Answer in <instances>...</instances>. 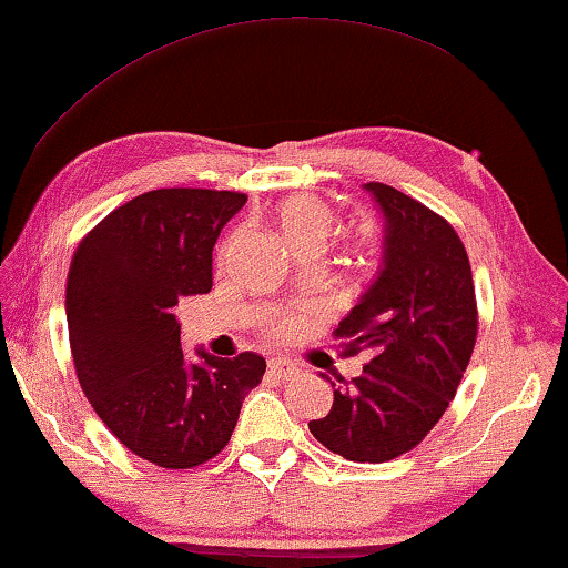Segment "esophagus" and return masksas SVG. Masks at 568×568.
I'll return each instance as SVG.
<instances>
[{"mask_svg": "<svg viewBox=\"0 0 568 568\" xmlns=\"http://www.w3.org/2000/svg\"><path fill=\"white\" fill-rule=\"evenodd\" d=\"M267 372L277 376V379H287V376L298 374V366H295L293 362H287V358H270Z\"/></svg>", "mask_w": 568, "mask_h": 568, "instance_id": "34e87169", "label": "esophagus"}]
</instances>
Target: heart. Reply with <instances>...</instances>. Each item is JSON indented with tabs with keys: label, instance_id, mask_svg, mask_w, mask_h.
Segmentation results:
<instances>
[{
	"label": "heart",
	"instance_id": "obj_1",
	"mask_svg": "<svg viewBox=\"0 0 568 568\" xmlns=\"http://www.w3.org/2000/svg\"><path fill=\"white\" fill-rule=\"evenodd\" d=\"M277 222L293 250L301 245H321L333 230L336 214L331 206L311 194H298L277 206Z\"/></svg>",
	"mask_w": 568,
	"mask_h": 568
}]
</instances>
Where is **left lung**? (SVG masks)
<instances>
[{
  "label": "left lung",
  "instance_id": "1",
  "mask_svg": "<svg viewBox=\"0 0 568 568\" xmlns=\"http://www.w3.org/2000/svg\"><path fill=\"white\" fill-rule=\"evenodd\" d=\"M384 217L372 285L338 323L344 354H366L356 379L308 429L351 463H386L417 447L453 402L478 336L473 270L449 224L399 189L364 184Z\"/></svg>",
  "mask_w": 568,
  "mask_h": 568
}]
</instances>
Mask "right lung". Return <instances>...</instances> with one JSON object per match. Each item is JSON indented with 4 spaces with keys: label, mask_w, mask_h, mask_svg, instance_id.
<instances>
[{
    "label": "right lung",
    "mask_w": 568,
    "mask_h": 568,
    "mask_svg": "<svg viewBox=\"0 0 568 568\" xmlns=\"http://www.w3.org/2000/svg\"><path fill=\"white\" fill-rule=\"evenodd\" d=\"M247 196L154 189L88 232L68 273L70 348L90 407L133 455L169 470L230 443L265 358L182 351L176 303L212 291V250Z\"/></svg>",
    "instance_id": "right-lung-1"
}]
</instances>
